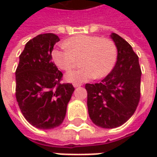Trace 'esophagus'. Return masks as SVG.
I'll use <instances>...</instances> for the list:
<instances>
[{"instance_id":"1","label":"esophagus","mask_w":157,"mask_h":157,"mask_svg":"<svg viewBox=\"0 0 157 157\" xmlns=\"http://www.w3.org/2000/svg\"><path fill=\"white\" fill-rule=\"evenodd\" d=\"M82 86V84H80V83H74L73 84L74 87H78V86Z\"/></svg>"}]
</instances>
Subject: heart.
<instances>
[{"label":"heart","mask_w":157,"mask_h":157,"mask_svg":"<svg viewBox=\"0 0 157 157\" xmlns=\"http://www.w3.org/2000/svg\"><path fill=\"white\" fill-rule=\"evenodd\" d=\"M82 65L66 73V81L82 83L92 78H102L114 68L118 59V48L109 39L96 35L79 34L67 39L59 48L52 51L55 65L63 71H68L81 58Z\"/></svg>","instance_id":"heart-1"}]
</instances>
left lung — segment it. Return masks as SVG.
I'll use <instances>...</instances> for the list:
<instances>
[{
    "instance_id": "left-lung-1",
    "label": "left lung",
    "mask_w": 157,
    "mask_h": 157,
    "mask_svg": "<svg viewBox=\"0 0 157 157\" xmlns=\"http://www.w3.org/2000/svg\"><path fill=\"white\" fill-rule=\"evenodd\" d=\"M110 37L118 48L114 68L101 82L86 84L90 118L104 128L124 124L134 114L140 98L141 70L138 55L119 35L113 33Z\"/></svg>"
}]
</instances>
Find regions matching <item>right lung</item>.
Listing matches in <instances>:
<instances>
[{
	"mask_svg": "<svg viewBox=\"0 0 157 157\" xmlns=\"http://www.w3.org/2000/svg\"><path fill=\"white\" fill-rule=\"evenodd\" d=\"M54 33H44L29 40L19 56L16 70V98L29 124L41 129L58 127L64 121L74 86L60 83L62 74L52 61Z\"/></svg>",
	"mask_w": 157,
	"mask_h": 157,
	"instance_id": "right-lung-1",
	"label": "right lung"
}]
</instances>
